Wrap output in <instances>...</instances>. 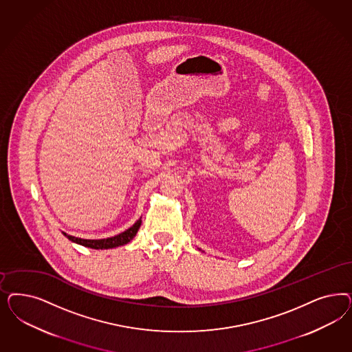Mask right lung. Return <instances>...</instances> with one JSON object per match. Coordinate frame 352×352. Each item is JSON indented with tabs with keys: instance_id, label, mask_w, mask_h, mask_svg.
<instances>
[{
	"instance_id": "right-lung-1",
	"label": "right lung",
	"mask_w": 352,
	"mask_h": 352,
	"mask_svg": "<svg viewBox=\"0 0 352 352\" xmlns=\"http://www.w3.org/2000/svg\"><path fill=\"white\" fill-rule=\"evenodd\" d=\"M141 217L137 220L136 223L131 228H128L124 232L113 236V237H109V239H79V237H74V236H69L67 233L62 232L63 236H66L69 241L81 245V246H85V248H91V249L96 250H104V249H113V248H119V246H123L126 245L128 242H131L132 239H135L138 229L141 227Z\"/></svg>"
}]
</instances>
